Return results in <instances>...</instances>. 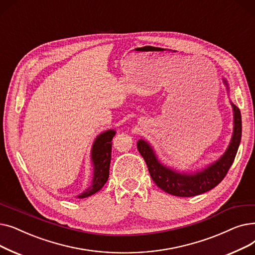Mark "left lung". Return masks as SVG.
Masks as SVG:
<instances>
[{"mask_svg":"<svg viewBox=\"0 0 255 255\" xmlns=\"http://www.w3.org/2000/svg\"><path fill=\"white\" fill-rule=\"evenodd\" d=\"M224 83L227 86L225 80ZM232 106L235 112V128L232 142L220 160L195 174L177 173L163 166L157 161L150 145L144 140L138 141L137 148L146 162L149 174L157 187L174 196L191 197L208 192L221 183L235 161L242 138L241 111L234 104Z\"/></svg>","mask_w":255,"mask_h":255,"instance_id":"left-lung-1","label":"left lung"}]
</instances>
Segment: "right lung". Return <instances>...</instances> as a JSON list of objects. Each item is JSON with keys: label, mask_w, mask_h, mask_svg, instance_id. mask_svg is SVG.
Segmentation results:
<instances>
[{"label": "right lung", "mask_w": 255, "mask_h": 255, "mask_svg": "<svg viewBox=\"0 0 255 255\" xmlns=\"http://www.w3.org/2000/svg\"><path fill=\"white\" fill-rule=\"evenodd\" d=\"M114 136L115 131L113 129H109L96 138L92 147V162L94 166L92 184L86 191H84L78 196L79 198L88 197L100 191L108 180L111 163L112 139Z\"/></svg>", "instance_id": "add662e5"}]
</instances>
